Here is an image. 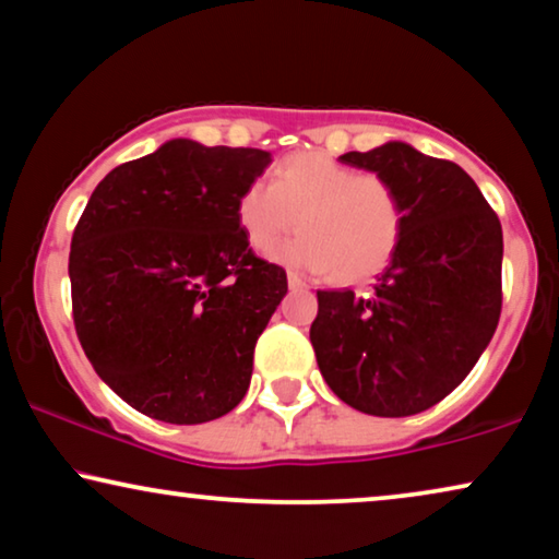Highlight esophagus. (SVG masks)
<instances>
[{
	"label": "esophagus",
	"mask_w": 559,
	"mask_h": 559,
	"mask_svg": "<svg viewBox=\"0 0 559 559\" xmlns=\"http://www.w3.org/2000/svg\"><path fill=\"white\" fill-rule=\"evenodd\" d=\"M288 288H294V292H307L309 284L296 273H288Z\"/></svg>",
	"instance_id": "34e87169"
}]
</instances>
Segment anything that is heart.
Returning a JSON list of instances; mask_svg holds the SVG:
<instances>
[{"label":"heart","mask_w":559,"mask_h":559,"mask_svg":"<svg viewBox=\"0 0 559 559\" xmlns=\"http://www.w3.org/2000/svg\"><path fill=\"white\" fill-rule=\"evenodd\" d=\"M237 225L252 250L271 252L294 225L301 229L278 250L288 265L330 273L353 284L376 275L396 255L406 206L396 186L324 153H294L252 181L237 199Z\"/></svg>","instance_id":"b5f03b06"}]
</instances>
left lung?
<instances>
[{"label": "left lung", "mask_w": 559, "mask_h": 559, "mask_svg": "<svg viewBox=\"0 0 559 559\" xmlns=\"http://www.w3.org/2000/svg\"><path fill=\"white\" fill-rule=\"evenodd\" d=\"M340 160L389 178L406 227L370 292H317L309 340L326 385L347 406L419 414L465 381L493 337L503 301L501 222L457 163L406 143Z\"/></svg>", "instance_id": "left-lung-1"}]
</instances>
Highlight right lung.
I'll list each match as a JSON object with an SVG mask.
<instances>
[{"mask_svg": "<svg viewBox=\"0 0 559 559\" xmlns=\"http://www.w3.org/2000/svg\"><path fill=\"white\" fill-rule=\"evenodd\" d=\"M271 153L170 140L96 186L71 237L73 324L96 376L140 414L204 424L240 404L288 292L237 199Z\"/></svg>", "mask_w": 559, "mask_h": 559, "instance_id": "1", "label": "right lung"}]
</instances>
